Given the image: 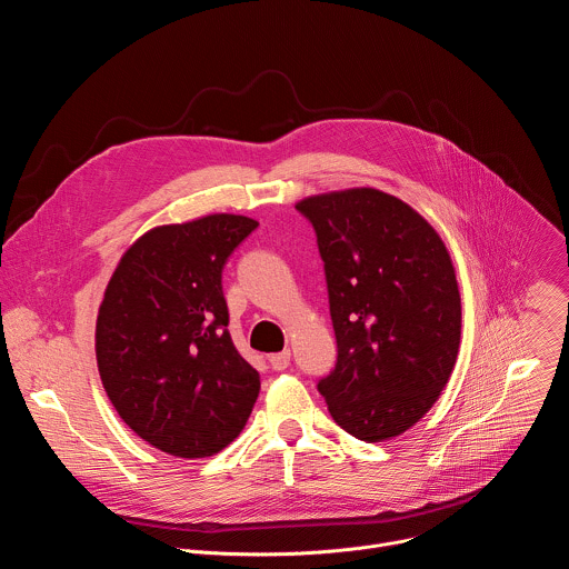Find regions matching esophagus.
<instances>
[{
  "label": "esophagus",
  "mask_w": 569,
  "mask_h": 569,
  "mask_svg": "<svg viewBox=\"0 0 569 569\" xmlns=\"http://www.w3.org/2000/svg\"><path fill=\"white\" fill-rule=\"evenodd\" d=\"M269 363H271V368H273L276 372L287 370L289 363H291V352H289V350H282V352H278V355H271V357H269Z\"/></svg>",
  "instance_id": "34e87169"
}]
</instances>
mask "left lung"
Masks as SVG:
<instances>
[{"label":"left lung","instance_id":"8db88e82","mask_svg":"<svg viewBox=\"0 0 569 569\" xmlns=\"http://www.w3.org/2000/svg\"><path fill=\"white\" fill-rule=\"evenodd\" d=\"M325 262L336 368L318 381L333 421L363 441L412 428L460 352L456 269L432 226L377 188L305 197Z\"/></svg>","mask_w":569,"mask_h":569}]
</instances>
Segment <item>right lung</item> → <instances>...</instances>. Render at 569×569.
Segmentation results:
<instances>
[{
  "label": "right lung",
  "instance_id": "1",
  "mask_svg": "<svg viewBox=\"0 0 569 569\" xmlns=\"http://www.w3.org/2000/svg\"><path fill=\"white\" fill-rule=\"evenodd\" d=\"M256 226L229 212L157 226L107 282L96 320L102 388L121 419L168 456H214L242 432L260 395L221 291L226 260Z\"/></svg>",
  "mask_w": 569,
  "mask_h": 569
}]
</instances>
